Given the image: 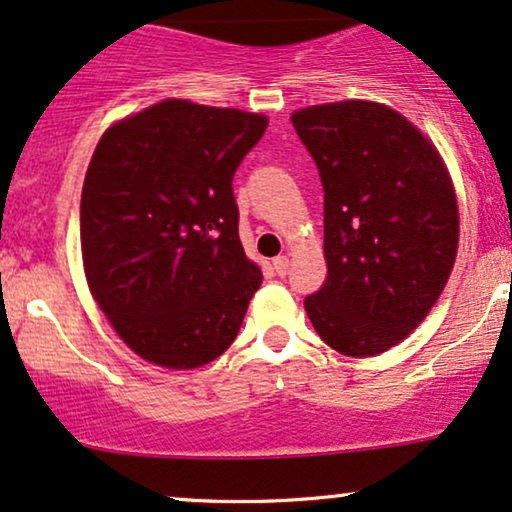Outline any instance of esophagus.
<instances>
[{
  "instance_id": "1",
  "label": "esophagus",
  "mask_w": 512,
  "mask_h": 512,
  "mask_svg": "<svg viewBox=\"0 0 512 512\" xmlns=\"http://www.w3.org/2000/svg\"><path fill=\"white\" fill-rule=\"evenodd\" d=\"M274 271L278 276H286L288 274V257L286 255H278V257H274Z\"/></svg>"
}]
</instances>
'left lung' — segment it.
I'll use <instances>...</instances> for the list:
<instances>
[{
  "label": "left lung",
  "mask_w": 512,
  "mask_h": 512,
  "mask_svg": "<svg viewBox=\"0 0 512 512\" xmlns=\"http://www.w3.org/2000/svg\"><path fill=\"white\" fill-rule=\"evenodd\" d=\"M323 186L326 283L304 300L328 347L375 357L428 316L454 269L449 172L404 115L371 101L293 113Z\"/></svg>",
  "instance_id": "left-lung-1"
}]
</instances>
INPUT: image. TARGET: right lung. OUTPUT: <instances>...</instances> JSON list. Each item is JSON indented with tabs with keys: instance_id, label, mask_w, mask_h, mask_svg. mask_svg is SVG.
<instances>
[{
	"instance_id": "obj_1",
	"label": "right lung",
	"mask_w": 512,
	"mask_h": 512,
	"mask_svg": "<svg viewBox=\"0 0 512 512\" xmlns=\"http://www.w3.org/2000/svg\"><path fill=\"white\" fill-rule=\"evenodd\" d=\"M267 118L170 99L103 134L82 186L89 290L139 357L198 368L241 331L262 271L238 238L234 174Z\"/></svg>"
}]
</instances>
